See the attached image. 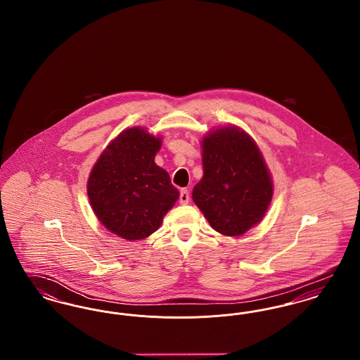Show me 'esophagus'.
Segmentation results:
<instances>
[{
    "instance_id": "1",
    "label": "esophagus",
    "mask_w": 360,
    "mask_h": 360,
    "mask_svg": "<svg viewBox=\"0 0 360 360\" xmlns=\"http://www.w3.org/2000/svg\"><path fill=\"white\" fill-rule=\"evenodd\" d=\"M188 201H190L188 190V188H182L181 193H179V202H181L182 205H186V204H188Z\"/></svg>"
}]
</instances>
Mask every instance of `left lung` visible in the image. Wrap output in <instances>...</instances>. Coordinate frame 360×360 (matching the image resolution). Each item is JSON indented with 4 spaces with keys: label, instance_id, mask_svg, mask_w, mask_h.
<instances>
[{
    "label": "left lung",
    "instance_id": "obj_1",
    "mask_svg": "<svg viewBox=\"0 0 360 360\" xmlns=\"http://www.w3.org/2000/svg\"><path fill=\"white\" fill-rule=\"evenodd\" d=\"M202 166L193 200L214 231L240 236L263 219L273 198L271 176L244 131L224 127L204 137Z\"/></svg>",
    "mask_w": 360,
    "mask_h": 360
}]
</instances>
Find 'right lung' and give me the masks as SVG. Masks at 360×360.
I'll use <instances>...</instances> for the list:
<instances>
[{"instance_id": "obj_1", "label": "right lung", "mask_w": 360, "mask_h": 360, "mask_svg": "<svg viewBox=\"0 0 360 360\" xmlns=\"http://www.w3.org/2000/svg\"><path fill=\"white\" fill-rule=\"evenodd\" d=\"M160 144V139L141 128L125 129L90 172L87 195L93 212L122 239L154 233L179 197L170 175L154 162Z\"/></svg>"}]
</instances>
